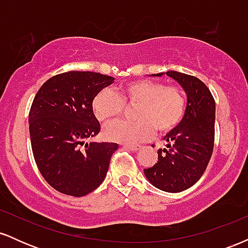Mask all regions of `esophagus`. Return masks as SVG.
<instances>
[{
	"instance_id": "1",
	"label": "esophagus",
	"mask_w": 248,
	"mask_h": 248,
	"mask_svg": "<svg viewBox=\"0 0 248 248\" xmlns=\"http://www.w3.org/2000/svg\"><path fill=\"white\" fill-rule=\"evenodd\" d=\"M124 148L132 150V152H138V150L141 149V146H130V144H124Z\"/></svg>"
}]
</instances>
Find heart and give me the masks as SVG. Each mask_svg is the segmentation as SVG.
I'll list each match as a JSON object with an SVG mask.
<instances>
[{
    "instance_id": "b5f03b06",
    "label": "heart",
    "mask_w": 248,
    "mask_h": 248,
    "mask_svg": "<svg viewBox=\"0 0 248 248\" xmlns=\"http://www.w3.org/2000/svg\"><path fill=\"white\" fill-rule=\"evenodd\" d=\"M126 106H138L133 114L136 121H114L106 124L102 130L106 140L133 144L152 138L154 129L161 135L172 132L183 120L186 99L177 86L141 79L122 86L120 95L105 88L92 102L94 115L101 122L118 118Z\"/></svg>"
}]
</instances>
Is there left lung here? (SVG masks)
Here are the masks:
<instances>
[{
  "mask_svg": "<svg viewBox=\"0 0 248 248\" xmlns=\"http://www.w3.org/2000/svg\"><path fill=\"white\" fill-rule=\"evenodd\" d=\"M186 94L183 120L164 136L167 148L158 149L157 162L144 169L154 186L166 192H181L192 186L205 171L215 142L216 102L209 88L193 76L168 71ZM161 77L163 73H156Z\"/></svg>",
  "mask_w": 248,
  "mask_h": 248,
  "instance_id": "left-lung-1",
  "label": "left lung"
}]
</instances>
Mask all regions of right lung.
<instances>
[{"mask_svg":"<svg viewBox=\"0 0 248 248\" xmlns=\"http://www.w3.org/2000/svg\"><path fill=\"white\" fill-rule=\"evenodd\" d=\"M114 78L70 71L46 80L33 99L29 132L39 172L57 191L81 197L104 182L116 143L85 142L100 132L92 102Z\"/></svg>","mask_w":248,"mask_h":248,"instance_id":"obj_1","label":"right lung"}]
</instances>
